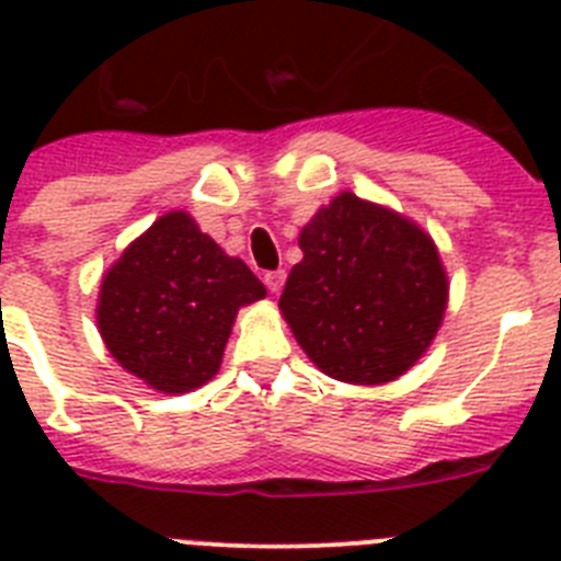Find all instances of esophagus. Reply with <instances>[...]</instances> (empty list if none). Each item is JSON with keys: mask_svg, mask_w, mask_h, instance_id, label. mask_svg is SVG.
<instances>
[{"mask_svg": "<svg viewBox=\"0 0 561 561\" xmlns=\"http://www.w3.org/2000/svg\"><path fill=\"white\" fill-rule=\"evenodd\" d=\"M264 284H266V289L272 291V295H277V291L284 289V284H286V272H284V270L266 272V275H264Z\"/></svg>", "mask_w": 561, "mask_h": 561, "instance_id": "1", "label": "esophagus"}]
</instances>
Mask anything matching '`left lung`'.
Segmentation results:
<instances>
[{"instance_id": "obj_1", "label": "left lung", "mask_w": 561, "mask_h": 561, "mask_svg": "<svg viewBox=\"0 0 561 561\" xmlns=\"http://www.w3.org/2000/svg\"><path fill=\"white\" fill-rule=\"evenodd\" d=\"M280 314L317 368L385 385L427 354L449 304L433 236L413 219L342 191L300 230Z\"/></svg>"}]
</instances>
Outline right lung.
Listing matches in <instances>:
<instances>
[{
	"instance_id": "obj_1",
	"label": "right lung",
	"mask_w": 561,
	"mask_h": 561,
	"mask_svg": "<svg viewBox=\"0 0 561 561\" xmlns=\"http://www.w3.org/2000/svg\"><path fill=\"white\" fill-rule=\"evenodd\" d=\"M266 289L241 257L171 210L137 236L106 270L98 331L121 368L151 390L176 396L219 374L238 309Z\"/></svg>"
}]
</instances>
